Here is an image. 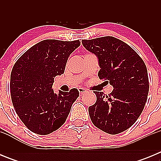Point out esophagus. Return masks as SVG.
<instances>
[{
  "mask_svg": "<svg viewBox=\"0 0 161 161\" xmlns=\"http://www.w3.org/2000/svg\"><path fill=\"white\" fill-rule=\"evenodd\" d=\"M78 91H79V93L80 95L84 94V93H85L87 92V90L85 89H83V88H79V89H78Z\"/></svg>",
  "mask_w": 161,
  "mask_h": 161,
  "instance_id": "obj_1",
  "label": "esophagus"
}]
</instances>
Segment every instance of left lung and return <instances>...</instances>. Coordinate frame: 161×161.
I'll return each instance as SVG.
<instances>
[{
	"label": "left lung",
	"mask_w": 161,
	"mask_h": 161,
	"mask_svg": "<svg viewBox=\"0 0 161 161\" xmlns=\"http://www.w3.org/2000/svg\"><path fill=\"white\" fill-rule=\"evenodd\" d=\"M97 57L98 76L114 87L109 95L94 91L97 102L89 107L95 126L110 135L130 128L147 102L149 83L146 65L129 45L112 36L82 40Z\"/></svg>",
	"instance_id": "left-lung-1"
}]
</instances>
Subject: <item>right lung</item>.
Instances as JSON below:
<instances>
[{
    "instance_id": "obj_1",
    "label": "right lung",
    "mask_w": 161,
    "mask_h": 161,
    "mask_svg": "<svg viewBox=\"0 0 161 161\" xmlns=\"http://www.w3.org/2000/svg\"><path fill=\"white\" fill-rule=\"evenodd\" d=\"M79 40L46 39L27 50L14 65L10 93L17 114L25 126L38 135H48L65 123L77 89L69 92L52 89L54 78L64 74L69 55Z\"/></svg>"
}]
</instances>
